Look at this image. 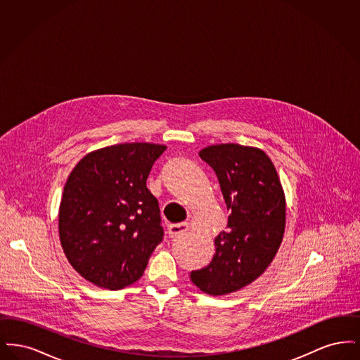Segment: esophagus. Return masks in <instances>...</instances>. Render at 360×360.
Returning <instances> with one entry per match:
<instances>
[{
  "label": "esophagus",
  "instance_id": "obj_1",
  "mask_svg": "<svg viewBox=\"0 0 360 360\" xmlns=\"http://www.w3.org/2000/svg\"><path fill=\"white\" fill-rule=\"evenodd\" d=\"M188 231V223H178V224H170L169 228H167V232H169V236L170 238H175L184 232Z\"/></svg>",
  "mask_w": 360,
  "mask_h": 360
}]
</instances>
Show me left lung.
Masks as SVG:
<instances>
[{
  "label": "left lung",
  "mask_w": 360,
  "mask_h": 360,
  "mask_svg": "<svg viewBox=\"0 0 360 360\" xmlns=\"http://www.w3.org/2000/svg\"><path fill=\"white\" fill-rule=\"evenodd\" d=\"M198 155L216 172L231 214L212 262L190 279L204 292L224 295L252 283L273 262L285 232V194L273 162L257 148L219 144Z\"/></svg>",
  "instance_id": "left-lung-1"
}]
</instances>
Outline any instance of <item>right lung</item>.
<instances>
[{
  "instance_id": "obj_1",
  "label": "right lung",
  "mask_w": 360,
  "mask_h": 360,
  "mask_svg": "<svg viewBox=\"0 0 360 360\" xmlns=\"http://www.w3.org/2000/svg\"><path fill=\"white\" fill-rule=\"evenodd\" d=\"M165 146L125 143L86 155L65 185L59 236L66 257L89 282L110 290L143 275L163 240L147 178Z\"/></svg>"
}]
</instances>
